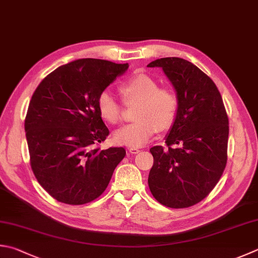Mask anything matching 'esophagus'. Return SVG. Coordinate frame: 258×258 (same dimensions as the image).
Segmentation results:
<instances>
[{"mask_svg": "<svg viewBox=\"0 0 258 258\" xmlns=\"http://www.w3.org/2000/svg\"><path fill=\"white\" fill-rule=\"evenodd\" d=\"M139 152H140V150L138 148H136V147H130L129 148V153H131V154H138Z\"/></svg>", "mask_w": 258, "mask_h": 258, "instance_id": "1", "label": "esophagus"}]
</instances>
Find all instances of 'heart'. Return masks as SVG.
Instances as JSON below:
<instances>
[{
  "label": "heart",
  "mask_w": 258,
  "mask_h": 258,
  "mask_svg": "<svg viewBox=\"0 0 258 258\" xmlns=\"http://www.w3.org/2000/svg\"><path fill=\"white\" fill-rule=\"evenodd\" d=\"M120 92L125 103L138 102L135 111V122L125 124L113 134L116 145L128 147H143L157 130H166L174 124L178 113V98L167 87H159L153 77L138 74L123 82ZM99 114L110 124L121 119L122 108L113 95L103 91L96 100Z\"/></svg>",
  "instance_id": "obj_1"
}]
</instances>
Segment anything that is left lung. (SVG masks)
I'll list each match as a JSON object with an SVG mask.
<instances>
[{
  "label": "left lung",
  "instance_id": "obj_1",
  "mask_svg": "<svg viewBox=\"0 0 258 258\" xmlns=\"http://www.w3.org/2000/svg\"><path fill=\"white\" fill-rule=\"evenodd\" d=\"M147 66L162 67L178 98L167 148H150V192L165 207H192L209 196L227 164L229 121L221 94L210 77L182 58H160Z\"/></svg>",
  "mask_w": 258,
  "mask_h": 258
}]
</instances>
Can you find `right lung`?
<instances>
[{
  "instance_id": "right-lung-1",
  "label": "right lung",
  "mask_w": 258,
  "mask_h": 258,
  "mask_svg": "<svg viewBox=\"0 0 258 258\" xmlns=\"http://www.w3.org/2000/svg\"><path fill=\"white\" fill-rule=\"evenodd\" d=\"M128 64L83 58L58 67L33 92L24 120L31 169L66 205H85L105 191L122 147H95L109 136L96 100Z\"/></svg>"
}]
</instances>
